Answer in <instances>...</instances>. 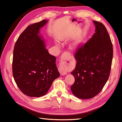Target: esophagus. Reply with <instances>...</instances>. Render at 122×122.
<instances>
[{
  "label": "esophagus",
  "mask_w": 122,
  "mask_h": 122,
  "mask_svg": "<svg viewBox=\"0 0 122 122\" xmlns=\"http://www.w3.org/2000/svg\"><path fill=\"white\" fill-rule=\"evenodd\" d=\"M71 53L69 52L66 51L62 54L61 56V65L59 66V68L58 69V71L60 73L61 75H65L67 74V71H66V69L63 65V61L64 60H66L69 57H70Z\"/></svg>",
  "instance_id": "obj_1"
}]
</instances>
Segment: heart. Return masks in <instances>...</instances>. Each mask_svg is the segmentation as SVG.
Returning a JSON list of instances; mask_svg holds the SVG:
<instances>
[{"mask_svg": "<svg viewBox=\"0 0 122 122\" xmlns=\"http://www.w3.org/2000/svg\"><path fill=\"white\" fill-rule=\"evenodd\" d=\"M82 41H83V38H80L79 39H78V40L74 44V45L75 46V45H78L79 44H81L82 42Z\"/></svg>", "mask_w": 122, "mask_h": 122, "instance_id": "obj_1", "label": "heart"}]
</instances>
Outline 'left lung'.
Instances as JSON below:
<instances>
[{"label":"left lung","mask_w":122,"mask_h":122,"mask_svg":"<svg viewBox=\"0 0 122 122\" xmlns=\"http://www.w3.org/2000/svg\"><path fill=\"white\" fill-rule=\"evenodd\" d=\"M95 33L85 45L79 46L75 54V68L71 72L75 82L71 87L77 97L89 99L102 90L110 76L113 49L106 27L93 21Z\"/></svg>","instance_id":"8db88e82"}]
</instances>
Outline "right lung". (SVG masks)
Listing matches in <instances>:
<instances>
[{"label":"right lung","mask_w":122,"mask_h":122,"mask_svg":"<svg viewBox=\"0 0 122 122\" xmlns=\"http://www.w3.org/2000/svg\"><path fill=\"white\" fill-rule=\"evenodd\" d=\"M48 20L28 26L15 45L12 74L20 90L25 95L39 97L47 93L60 74L55 57L49 54L39 29Z\"/></svg>","instance_id":"add662e5"}]
</instances>
